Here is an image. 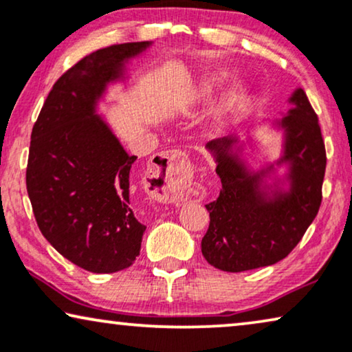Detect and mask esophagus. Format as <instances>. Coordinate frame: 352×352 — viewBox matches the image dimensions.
I'll use <instances>...</instances> for the list:
<instances>
[{"instance_id":"obj_1","label":"esophagus","mask_w":352,"mask_h":352,"mask_svg":"<svg viewBox=\"0 0 352 352\" xmlns=\"http://www.w3.org/2000/svg\"><path fill=\"white\" fill-rule=\"evenodd\" d=\"M189 162L181 152L158 153L147 170V177L153 179L151 194L171 204H179L182 200L181 187L189 176Z\"/></svg>"}]
</instances>
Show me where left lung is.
I'll list each match as a JSON object with an SVG mask.
<instances>
[{
	"mask_svg": "<svg viewBox=\"0 0 352 352\" xmlns=\"http://www.w3.org/2000/svg\"><path fill=\"white\" fill-rule=\"evenodd\" d=\"M292 102L295 109L282 120L287 131L283 160L292 163V190L285 197L264 200L259 176L248 175L229 155L230 139L208 144L216 152L221 190L205 205L210 226L201 253L216 269L243 272L287 258L320 208L327 153L319 118L305 89H298Z\"/></svg>",
	"mask_w": 352,
	"mask_h": 352,
	"instance_id": "1",
	"label": "left lung"
}]
</instances>
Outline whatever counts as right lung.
I'll use <instances>...</instances> for the list:
<instances>
[{
  "mask_svg": "<svg viewBox=\"0 0 352 352\" xmlns=\"http://www.w3.org/2000/svg\"><path fill=\"white\" fill-rule=\"evenodd\" d=\"M147 45L122 43L85 56L56 81L32 129L27 192L38 228L89 272L122 271L141 252L146 226L131 206L138 157L96 117L94 104L122 62Z\"/></svg>",
  "mask_w": 352,
  "mask_h": 352,
  "instance_id": "1",
  "label": "right lung"
}]
</instances>
